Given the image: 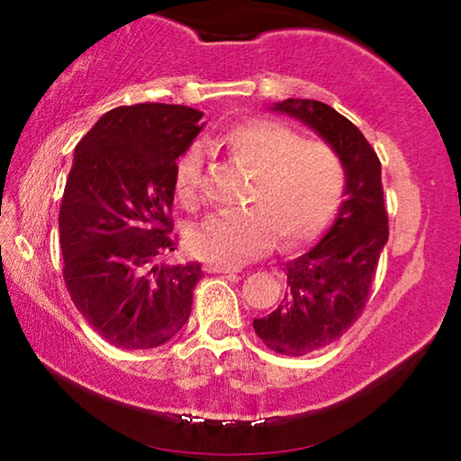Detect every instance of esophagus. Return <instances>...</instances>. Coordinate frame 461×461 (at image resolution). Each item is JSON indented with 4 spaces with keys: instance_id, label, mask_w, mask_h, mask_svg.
Segmentation results:
<instances>
[{
    "instance_id": "esophagus-1",
    "label": "esophagus",
    "mask_w": 461,
    "mask_h": 461,
    "mask_svg": "<svg viewBox=\"0 0 461 461\" xmlns=\"http://www.w3.org/2000/svg\"><path fill=\"white\" fill-rule=\"evenodd\" d=\"M207 273H229V275H232V273H241V268L239 267H226V264H207Z\"/></svg>"
}]
</instances>
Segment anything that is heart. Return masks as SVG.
<instances>
[{"label":"heart","mask_w":461,"mask_h":461,"mask_svg":"<svg viewBox=\"0 0 461 461\" xmlns=\"http://www.w3.org/2000/svg\"><path fill=\"white\" fill-rule=\"evenodd\" d=\"M230 159L254 176L239 213H216L191 232L188 245L201 260L237 267L270 248L295 249L323 232L342 205L346 169L331 144L306 140L298 130L270 119H251L222 136ZM203 159L186 150L176 166V197L194 205Z\"/></svg>","instance_id":"obj_1"}]
</instances>
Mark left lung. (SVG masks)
Returning <instances> with one entry per match:
<instances>
[{
    "label": "left lung",
    "mask_w": 461,
    "mask_h": 461,
    "mask_svg": "<svg viewBox=\"0 0 461 461\" xmlns=\"http://www.w3.org/2000/svg\"><path fill=\"white\" fill-rule=\"evenodd\" d=\"M270 109L298 119L338 150L346 169L336 222L304 256L285 264L287 292L276 311L254 319L270 350L302 357L336 342L363 312L388 241L382 166L355 123L319 100L287 98Z\"/></svg>",
    "instance_id": "obj_1"
}]
</instances>
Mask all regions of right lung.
<instances>
[{
  "label": "right lung",
  "mask_w": 461,
  "mask_h": 461,
  "mask_svg": "<svg viewBox=\"0 0 461 461\" xmlns=\"http://www.w3.org/2000/svg\"><path fill=\"white\" fill-rule=\"evenodd\" d=\"M201 117L182 104L117 106L75 147L59 216L62 275L77 311L117 348H157L191 314L201 264L159 258L176 249V159Z\"/></svg>",
  "instance_id": "add662e5"
}]
</instances>
